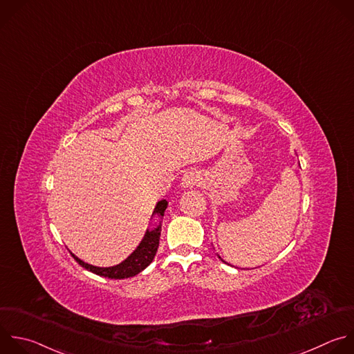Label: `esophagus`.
<instances>
[{"label":"esophagus","instance_id":"1","mask_svg":"<svg viewBox=\"0 0 354 354\" xmlns=\"http://www.w3.org/2000/svg\"><path fill=\"white\" fill-rule=\"evenodd\" d=\"M200 182V175L194 171H187L183 176H182V180H180V186L183 189H189V187H193L196 186L197 183Z\"/></svg>","mask_w":354,"mask_h":354}]
</instances>
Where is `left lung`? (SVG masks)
<instances>
[{
  "mask_svg": "<svg viewBox=\"0 0 354 354\" xmlns=\"http://www.w3.org/2000/svg\"><path fill=\"white\" fill-rule=\"evenodd\" d=\"M218 257H219V256H218ZM219 259H221V257H219ZM221 261H223V260H222V259H221ZM223 263H225V261H223ZM225 264H226V263H225Z\"/></svg>",
  "mask_w": 354,
  "mask_h": 354,
  "instance_id": "obj_1",
  "label": "left lung"
}]
</instances>
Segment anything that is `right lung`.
<instances>
[{"mask_svg":"<svg viewBox=\"0 0 354 354\" xmlns=\"http://www.w3.org/2000/svg\"><path fill=\"white\" fill-rule=\"evenodd\" d=\"M168 201L167 200H161L157 203L153 215H158L160 219L164 216V212L167 209ZM160 234H161V221L160 223L153 227V229H147L145 238L142 239L140 245L136 248V250L127 259L124 260L121 264H116L113 267H95L91 264H87L84 261H82L79 257H76L73 253L72 257L76 260V263L79 266H82L83 268H86L87 271L104 277V278H111V279H125V278H131L138 275L139 272H142L145 268H147L151 261L156 257L158 245H160Z\"/></svg>","mask_w":354,"mask_h":354,"instance_id":"right-lung-1","label":"right lung"}]
</instances>
